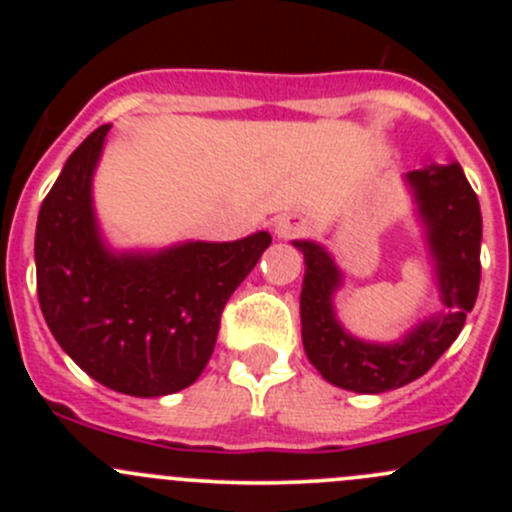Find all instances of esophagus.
Listing matches in <instances>:
<instances>
[{"label":"esophagus","instance_id":"obj_1","mask_svg":"<svg viewBox=\"0 0 512 512\" xmlns=\"http://www.w3.org/2000/svg\"><path fill=\"white\" fill-rule=\"evenodd\" d=\"M272 230H275V235L280 237V240H289V237L302 235V232L307 230V223L299 218H294V215H282V218L275 220Z\"/></svg>","mask_w":512,"mask_h":512}]
</instances>
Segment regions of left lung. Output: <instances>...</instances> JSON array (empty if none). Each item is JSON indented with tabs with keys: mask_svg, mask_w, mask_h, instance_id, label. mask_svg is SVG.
Masks as SVG:
<instances>
[{
	"mask_svg": "<svg viewBox=\"0 0 512 512\" xmlns=\"http://www.w3.org/2000/svg\"><path fill=\"white\" fill-rule=\"evenodd\" d=\"M406 183L426 230L446 309L418 322L399 342L376 344L352 337L334 312V292L342 287L334 257L312 240L292 242L307 265L299 294L304 352L329 384L356 394L399 389L426 374L456 342L478 297L483 218L463 168L458 163L423 165L406 173Z\"/></svg>",
	"mask_w": 512,
	"mask_h": 512,
	"instance_id": "8db88e82",
	"label": "left lung"
}]
</instances>
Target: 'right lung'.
Instances as JSON below:
<instances>
[{
  "label": "right lung",
  "instance_id": "1",
  "mask_svg": "<svg viewBox=\"0 0 512 512\" xmlns=\"http://www.w3.org/2000/svg\"><path fill=\"white\" fill-rule=\"evenodd\" d=\"M111 126L71 153L36 220V292L51 334L91 379L128 396L175 394L210 361L230 294L270 247L180 242L113 252L98 230L91 183Z\"/></svg>",
  "mask_w": 512,
  "mask_h": 512
}]
</instances>
